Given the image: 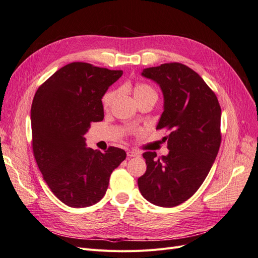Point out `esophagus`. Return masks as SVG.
<instances>
[{
	"label": "esophagus",
	"mask_w": 258,
	"mask_h": 258,
	"mask_svg": "<svg viewBox=\"0 0 258 258\" xmlns=\"http://www.w3.org/2000/svg\"><path fill=\"white\" fill-rule=\"evenodd\" d=\"M127 156L129 158H132V157H140V155L139 153H137V152H134V151H129V152H127Z\"/></svg>",
	"instance_id": "1"
}]
</instances>
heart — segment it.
<instances>
[{
    "instance_id": "obj_1",
    "label": "heart",
    "mask_w": 258,
    "mask_h": 258,
    "mask_svg": "<svg viewBox=\"0 0 258 258\" xmlns=\"http://www.w3.org/2000/svg\"><path fill=\"white\" fill-rule=\"evenodd\" d=\"M115 95H116L115 91H108L105 93L103 97V100H102L103 106L105 108H107L112 104L113 100L115 98ZM134 96H135L136 101H139V100L144 99V98H148V97H154L157 99V93H156V91L151 87L150 85L143 84V83H139V84L135 85Z\"/></svg>"
}]
</instances>
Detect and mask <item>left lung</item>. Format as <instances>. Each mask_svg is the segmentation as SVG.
<instances>
[{
	"mask_svg": "<svg viewBox=\"0 0 258 258\" xmlns=\"http://www.w3.org/2000/svg\"><path fill=\"white\" fill-rule=\"evenodd\" d=\"M141 75L159 85L163 112L156 129L168 128L169 153L146 152L138 178L142 196L155 206L183 204L204 183L221 145V106L201 76L182 63L146 68Z\"/></svg>",
	"mask_w": 258,
	"mask_h": 258,
	"instance_id": "1",
	"label": "left lung"
}]
</instances>
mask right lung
I'll return each instance as SVG.
<instances>
[{
  "instance_id": "add662e5",
  "label": "right lung",
  "mask_w": 258,
  "mask_h": 258,
  "mask_svg": "<svg viewBox=\"0 0 258 258\" xmlns=\"http://www.w3.org/2000/svg\"><path fill=\"white\" fill-rule=\"evenodd\" d=\"M122 75L120 70L72 62L37 89L31 106L33 153L45 182L71 208L97 204L106 192L113 170L126 152L104 153L86 146L90 123L103 120L102 97Z\"/></svg>"
}]
</instances>
